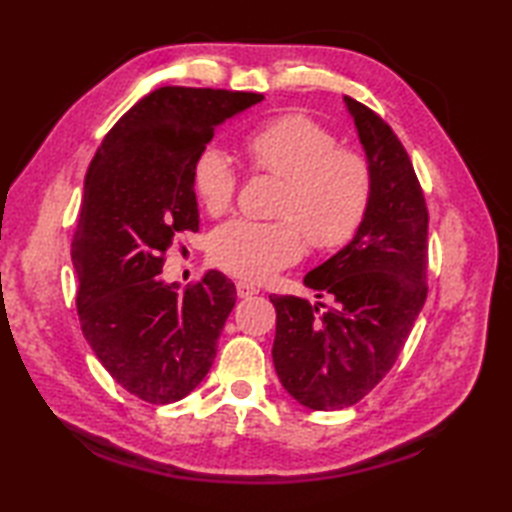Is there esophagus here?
Instances as JSON below:
<instances>
[{
  "label": "esophagus",
  "mask_w": 512,
  "mask_h": 512,
  "mask_svg": "<svg viewBox=\"0 0 512 512\" xmlns=\"http://www.w3.org/2000/svg\"><path fill=\"white\" fill-rule=\"evenodd\" d=\"M235 288H237V297H242V299L253 297L259 292V288L255 284H248V281H237Z\"/></svg>",
  "instance_id": "1"
}]
</instances>
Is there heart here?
I'll return each mask as SVG.
<instances>
[{
  "label": "heart",
  "mask_w": 512,
  "mask_h": 512,
  "mask_svg": "<svg viewBox=\"0 0 512 512\" xmlns=\"http://www.w3.org/2000/svg\"><path fill=\"white\" fill-rule=\"evenodd\" d=\"M253 171L284 180L277 215L284 220H231L211 237L213 262L228 275L266 279L306 250L350 242L372 204L369 162L308 114L290 112L255 127L244 140ZM193 191L206 211L224 213L235 200L237 171L222 149L206 147L193 162Z\"/></svg>",
  "instance_id": "b5f03b06"
}]
</instances>
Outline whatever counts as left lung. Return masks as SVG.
I'll use <instances>...</instances> for the list:
<instances>
[{"instance_id":"1","label":"left lung","mask_w":512,"mask_h":512,"mask_svg":"<svg viewBox=\"0 0 512 512\" xmlns=\"http://www.w3.org/2000/svg\"><path fill=\"white\" fill-rule=\"evenodd\" d=\"M374 178L356 235L303 284L332 306L277 297L273 363L303 407L334 411L369 394L405 345L427 299L429 213L411 160L391 127L343 96Z\"/></svg>"}]
</instances>
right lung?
Wrapping results in <instances>:
<instances>
[{
	"label": "right lung",
	"mask_w": 512,
	"mask_h": 512,
	"mask_svg": "<svg viewBox=\"0 0 512 512\" xmlns=\"http://www.w3.org/2000/svg\"><path fill=\"white\" fill-rule=\"evenodd\" d=\"M264 94L158 88L107 132L85 176L72 264L81 330L118 385L151 405L176 402L209 372L237 292L209 270L180 290L165 253L200 224L193 162L215 127Z\"/></svg>",
	"instance_id": "right-lung-1"
}]
</instances>
